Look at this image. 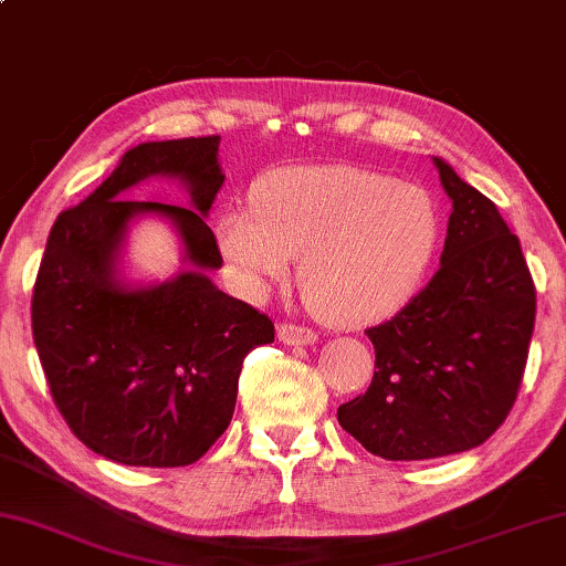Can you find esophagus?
Listing matches in <instances>:
<instances>
[{"instance_id":"obj_1","label":"esophagus","mask_w":566,"mask_h":566,"mask_svg":"<svg viewBox=\"0 0 566 566\" xmlns=\"http://www.w3.org/2000/svg\"><path fill=\"white\" fill-rule=\"evenodd\" d=\"M277 339L283 344H293V347H303V344H314L316 342V332L306 329V326L298 324H281L277 326Z\"/></svg>"}]
</instances>
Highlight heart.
<instances>
[{"label":"heart","mask_w":566,"mask_h":566,"mask_svg":"<svg viewBox=\"0 0 566 566\" xmlns=\"http://www.w3.org/2000/svg\"><path fill=\"white\" fill-rule=\"evenodd\" d=\"M217 240L237 283L265 296L298 275L324 322L390 316L419 289L439 244V211L419 184L355 166H289L255 188V207L227 209Z\"/></svg>","instance_id":"obj_1"}]
</instances>
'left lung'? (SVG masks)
Masks as SVG:
<instances>
[{
  "label": "left lung",
  "instance_id": "obj_1",
  "mask_svg": "<svg viewBox=\"0 0 566 566\" xmlns=\"http://www.w3.org/2000/svg\"><path fill=\"white\" fill-rule=\"evenodd\" d=\"M452 199L439 270L390 322L365 334L375 375L337 419L390 462L480 447L511 413L526 370L536 289L501 211L433 158Z\"/></svg>",
  "mask_w": 566,
  "mask_h": 566
}]
</instances>
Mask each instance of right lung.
<instances>
[{"label": "right lung", "instance_id": "obj_1", "mask_svg": "<svg viewBox=\"0 0 566 566\" xmlns=\"http://www.w3.org/2000/svg\"><path fill=\"white\" fill-rule=\"evenodd\" d=\"M222 137L143 143L48 237L32 291V339L69 429L106 460L129 467H186L227 431L250 349L275 326L211 283L222 268L209 209L224 184ZM174 177L192 207L129 202L145 177ZM163 216L185 244L181 274L133 286L118 273L132 219Z\"/></svg>", "mask_w": 566, "mask_h": 566}]
</instances>
